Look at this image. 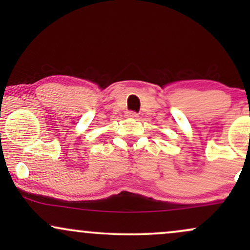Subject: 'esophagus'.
<instances>
[{"label":"esophagus","instance_id":"34e87169","mask_svg":"<svg viewBox=\"0 0 250 250\" xmlns=\"http://www.w3.org/2000/svg\"><path fill=\"white\" fill-rule=\"evenodd\" d=\"M125 116L129 117V119H136V117L139 116V115H137V114L135 113V111H128V113L125 114Z\"/></svg>","mask_w":250,"mask_h":250}]
</instances>
